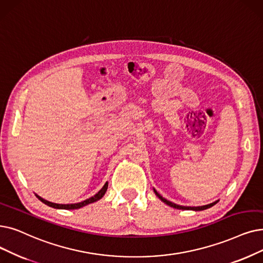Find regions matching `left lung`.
Listing matches in <instances>:
<instances>
[{
    "label": "left lung",
    "instance_id": "obj_1",
    "mask_svg": "<svg viewBox=\"0 0 263 263\" xmlns=\"http://www.w3.org/2000/svg\"><path fill=\"white\" fill-rule=\"evenodd\" d=\"M155 191V193L157 195V197L161 200L162 202H164L165 204H167L168 206H171V208H173V209H177V210H192V211H203V210H206V209H210V208H212L213 205H215L217 202L218 201H216V202H213V203H211V204H208V205H203V206H197V208H191V206H181V205H177V204H175V203H172V202H170V201H167V200H165L163 197H161L159 195V193L156 191V190H154Z\"/></svg>",
    "mask_w": 263,
    "mask_h": 263
}]
</instances>
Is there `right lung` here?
I'll return each mask as SVG.
<instances>
[{"mask_svg":"<svg viewBox=\"0 0 263 263\" xmlns=\"http://www.w3.org/2000/svg\"><path fill=\"white\" fill-rule=\"evenodd\" d=\"M107 187H108V182H105V185L103 186V188H102L97 195H95L93 197H91L83 202H79V203H75V204H57V203H52V202H49V201H46L44 200L43 198H41L40 196L35 195L37 197L39 200H41L43 203H45L46 205H48V206L50 208H53V209H61V210H76V209H81L83 206H85V205H88L90 203H93V202H97L98 200H100L102 197H103L105 195V192L107 190Z\"/></svg>","mask_w":263,"mask_h":263,"instance_id":"1","label":"right lung"}]
</instances>
